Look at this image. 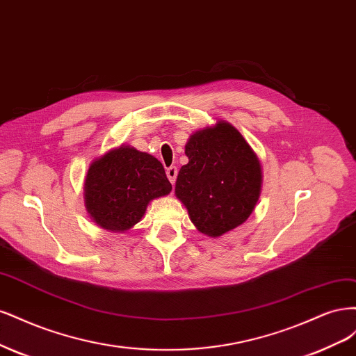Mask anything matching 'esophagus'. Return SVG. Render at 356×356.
Wrapping results in <instances>:
<instances>
[{"mask_svg":"<svg viewBox=\"0 0 356 356\" xmlns=\"http://www.w3.org/2000/svg\"><path fill=\"white\" fill-rule=\"evenodd\" d=\"M167 177L171 181V185H175L176 177H177V168L176 167H168L167 168Z\"/></svg>","mask_w":356,"mask_h":356,"instance_id":"34e87169","label":"esophagus"}]
</instances>
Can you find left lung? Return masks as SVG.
I'll use <instances>...</instances> for the list:
<instances>
[{"mask_svg":"<svg viewBox=\"0 0 356 356\" xmlns=\"http://www.w3.org/2000/svg\"><path fill=\"white\" fill-rule=\"evenodd\" d=\"M189 163L176 180V197L204 235L219 238L247 222L263 183L260 159L232 124L219 120L193 131L185 145Z\"/></svg>","mask_w":356,"mask_h":356,"instance_id":"8db88e82","label":"left lung"}]
</instances>
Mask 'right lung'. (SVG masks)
Returning <instances> with one entry per match:
<instances>
[{
  "label": "right lung",
  "instance_id": "1",
  "mask_svg": "<svg viewBox=\"0 0 356 356\" xmlns=\"http://www.w3.org/2000/svg\"><path fill=\"white\" fill-rule=\"evenodd\" d=\"M171 192L163 164L130 145L93 159L84 180V204L97 226L124 234L142 220L147 204Z\"/></svg>",
  "mask_w": 356,
  "mask_h": 356
}]
</instances>
